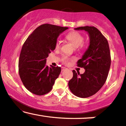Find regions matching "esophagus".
<instances>
[{"label":"esophagus","mask_w":126,"mask_h":126,"mask_svg":"<svg viewBox=\"0 0 126 126\" xmlns=\"http://www.w3.org/2000/svg\"><path fill=\"white\" fill-rule=\"evenodd\" d=\"M67 68H66V67H62V72H64V71H65V70H67Z\"/></svg>","instance_id":"esophagus-1"}]
</instances>
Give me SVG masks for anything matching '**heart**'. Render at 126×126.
<instances>
[{"label":"heart","mask_w":126,"mask_h":126,"mask_svg":"<svg viewBox=\"0 0 126 126\" xmlns=\"http://www.w3.org/2000/svg\"><path fill=\"white\" fill-rule=\"evenodd\" d=\"M66 38L76 48L80 46H82V43L84 41V38L83 36L78 32H72L69 33L66 35ZM60 46V41L59 40H57L56 43V48H59ZM70 60V59L67 56H63V57L62 58V62L65 64H67Z\"/></svg>","instance_id":"b5f03b06"}]
</instances>
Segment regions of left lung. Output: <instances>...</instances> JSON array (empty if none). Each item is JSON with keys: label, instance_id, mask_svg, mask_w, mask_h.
<instances>
[{"label": "left lung", "instance_id": "1", "mask_svg": "<svg viewBox=\"0 0 126 126\" xmlns=\"http://www.w3.org/2000/svg\"><path fill=\"white\" fill-rule=\"evenodd\" d=\"M76 30H85L89 36V46L78 66L83 67V74L73 71V78L69 80V87L75 95L88 98L95 94L105 83L111 66V56L107 40L94 27H80Z\"/></svg>", "mask_w": 126, "mask_h": 126}]
</instances>
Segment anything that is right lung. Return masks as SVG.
I'll return each instance as SVG.
<instances>
[{"label":"right lung","mask_w":126,"mask_h":126,"mask_svg":"<svg viewBox=\"0 0 126 126\" xmlns=\"http://www.w3.org/2000/svg\"><path fill=\"white\" fill-rule=\"evenodd\" d=\"M67 27L45 24L34 30L23 45L19 59V74L25 87L43 95L52 89L61 67L46 64V58L56 48L58 37Z\"/></svg>","instance_id":"add662e5"}]
</instances>
